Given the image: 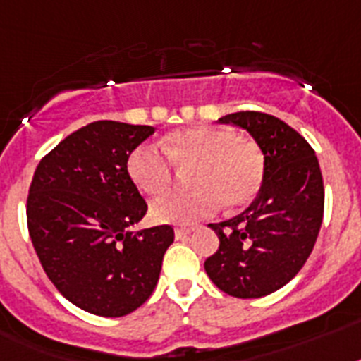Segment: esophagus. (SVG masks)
<instances>
[{"label":"esophagus","mask_w":361,"mask_h":361,"mask_svg":"<svg viewBox=\"0 0 361 361\" xmlns=\"http://www.w3.org/2000/svg\"><path fill=\"white\" fill-rule=\"evenodd\" d=\"M192 231V228H176L174 235L176 239H183V237H187Z\"/></svg>","instance_id":"34e87169"}]
</instances>
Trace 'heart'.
I'll use <instances>...</instances> for the list:
<instances>
[{
	"mask_svg": "<svg viewBox=\"0 0 361 361\" xmlns=\"http://www.w3.org/2000/svg\"><path fill=\"white\" fill-rule=\"evenodd\" d=\"M163 152L140 146L128 157L131 183L146 196L165 195L176 169H190L187 181L195 189L169 195L152 206L155 222L190 224L215 213L221 204L243 207L257 196L265 178V159L254 142L239 139L230 128L192 126L169 133Z\"/></svg>",
	"mask_w": 361,
	"mask_h": 361,
	"instance_id": "obj_1",
	"label": "heart"
}]
</instances>
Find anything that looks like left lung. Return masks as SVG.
Masks as SVG:
<instances>
[{"label": "left lung", "instance_id": "obj_1", "mask_svg": "<svg viewBox=\"0 0 361 361\" xmlns=\"http://www.w3.org/2000/svg\"><path fill=\"white\" fill-rule=\"evenodd\" d=\"M219 122L252 135L265 157V178L241 215L209 224L221 245L204 267L221 291L259 298L297 276L312 254L324 213L323 174L307 140L276 116L241 111Z\"/></svg>", "mask_w": 361, "mask_h": 361}]
</instances>
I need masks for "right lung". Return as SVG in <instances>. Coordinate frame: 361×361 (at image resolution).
<instances>
[{
  "label": "right lung",
  "instance_id": "add662e5",
  "mask_svg": "<svg viewBox=\"0 0 361 361\" xmlns=\"http://www.w3.org/2000/svg\"><path fill=\"white\" fill-rule=\"evenodd\" d=\"M152 126L98 120L83 126L38 163L27 196L35 252L59 293L85 312L122 317L150 298L169 224L131 231L148 206L126 163Z\"/></svg>",
  "mask_w": 361,
  "mask_h": 361
}]
</instances>
